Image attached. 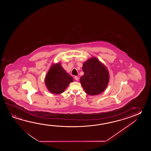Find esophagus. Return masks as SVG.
Masks as SVG:
<instances>
[{"instance_id":"34e87169","label":"esophagus","mask_w":151,"mask_h":151,"mask_svg":"<svg viewBox=\"0 0 151 151\" xmlns=\"http://www.w3.org/2000/svg\"><path fill=\"white\" fill-rule=\"evenodd\" d=\"M74 79H75V80H77V81H78V80H79V78H78V77H77V76H75V77H74Z\"/></svg>"}]
</instances>
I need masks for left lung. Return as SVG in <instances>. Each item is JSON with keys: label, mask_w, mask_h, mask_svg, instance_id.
I'll use <instances>...</instances> for the list:
<instances>
[{"label": "left lung", "mask_w": 151, "mask_h": 151, "mask_svg": "<svg viewBox=\"0 0 151 151\" xmlns=\"http://www.w3.org/2000/svg\"><path fill=\"white\" fill-rule=\"evenodd\" d=\"M82 69L84 74L80 81L86 93L95 96L103 92L109 80V72L106 66L93 57L83 63Z\"/></svg>", "instance_id": "8db88e82"}]
</instances>
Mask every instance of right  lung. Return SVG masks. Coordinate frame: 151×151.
Returning <instances> with one entry per match:
<instances>
[{
	"mask_svg": "<svg viewBox=\"0 0 151 151\" xmlns=\"http://www.w3.org/2000/svg\"><path fill=\"white\" fill-rule=\"evenodd\" d=\"M44 81L50 92L58 94L63 93L70 83L73 81V79L59 62L52 65L45 76Z\"/></svg>",
	"mask_w": 151,
	"mask_h": 151,
	"instance_id": "1",
	"label": "right lung"
}]
</instances>
